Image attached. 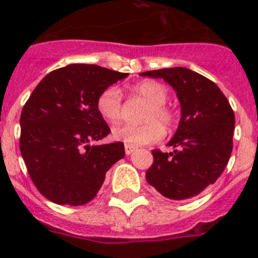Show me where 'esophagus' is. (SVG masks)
<instances>
[{
	"instance_id": "34e87169",
	"label": "esophagus",
	"mask_w": 258,
	"mask_h": 258,
	"mask_svg": "<svg viewBox=\"0 0 258 258\" xmlns=\"http://www.w3.org/2000/svg\"><path fill=\"white\" fill-rule=\"evenodd\" d=\"M136 150V147L134 146H131V145H125V154L126 155H131L132 152Z\"/></svg>"
}]
</instances>
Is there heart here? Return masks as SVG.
<instances>
[{
	"label": "heart",
	"instance_id": "obj_1",
	"mask_svg": "<svg viewBox=\"0 0 258 258\" xmlns=\"http://www.w3.org/2000/svg\"><path fill=\"white\" fill-rule=\"evenodd\" d=\"M133 93L150 104L143 117V121L147 124L141 126L126 124L117 125L112 129V138L134 147L159 142L165 134L160 122L166 127H170L174 124V113L165 106L168 101L166 89L156 81L147 80L133 86ZM97 109L107 121H118L122 116L120 89L115 85L104 89L97 98Z\"/></svg>",
	"mask_w": 258,
	"mask_h": 258
}]
</instances>
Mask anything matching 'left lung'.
<instances>
[{"label": "left lung", "mask_w": 258, "mask_h": 258, "mask_svg": "<svg viewBox=\"0 0 258 258\" xmlns=\"http://www.w3.org/2000/svg\"><path fill=\"white\" fill-rule=\"evenodd\" d=\"M141 76L163 79L177 93L181 118L168 146L154 150L146 179L163 197L186 200L199 195L222 174L232 151L235 115L213 81L183 67L147 71Z\"/></svg>", "instance_id": "8db88e82"}]
</instances>
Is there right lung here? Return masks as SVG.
I'll return each instance as SVG.
<instances>
[{
  "label": "right lung",
  "mask_w": 258,
  "mask_h": 258,
  "mask_svg": "<svg viewBox=\"0 0 258 258\" xmlns=\"http://www.w3.org/2000/svg\"><path fill=\"white\" fill-rule=\"evenodd\" d=\"M127 76L95 64H68L46 75L32 92L20 116V152L31 179L50 202L89 203L107 170L125 156L122 142L90 143L111 133L97 98Z\"/></svg>",
  "instance_id": "add662e5"
}]
</instances>
